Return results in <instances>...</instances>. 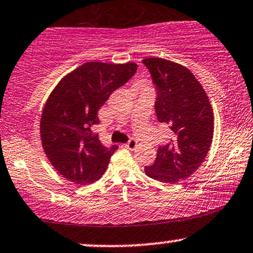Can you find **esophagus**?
Wrapping results in <instances>:
<instances>
[{
	"label": "esophagus",
	"mask_w": 253,
	"mask_h": 253,
	"mask_svg": "<svg viewBox=\"0 0 253 253\" xmlns=\"http://www.w3.org/2000/svg\"><path fill=\"white\" fill-rule=\"evenodd\" d=\"M125 146H126L127 148H128V149H134V148H135V147L137 146V142H136V140H134V139H130L129 141L127 142L126 145H125Z\"/></svg>",
	"instance_id": "34e87169"
}]
</instances>
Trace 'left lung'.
Returning <instances> with one entry per match:
<instances>
[{"label":"left lung","mask_w":253,"mask_h":253,"mask_svg":"<svg viewBox=\"0 0 253 253\" xmlns=\"http://www.w3.org/2000/svg\"><path fill=\"white\" fill-rule=\"evenodd\" d=\"M156 88L159 123L168 125L171 137L159 146L147 176L175 183L191 176L202 165L213 135V112L203 86L185 66L164 58L142 60Z\"/></svg>","instance_id":"left-lung-1"}]
</instances>
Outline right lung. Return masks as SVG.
Returning <instances> with one entry per match:
<instances>
[{
	"label": "right lung",
	"instance_id": "obj_1",
	"mask_svg": "<svg viewBox=\"0 0 253 253\" xmlns=\"http://www.w3.org/2000/svg\"><path fill=\"white\" fill-rule=\"evenodd\" d=\"M136 70L135 63L88 62L64 77L51 92L41 118L42 146L64 178L84 185L103 176L118 146L105 147L92 132L99 124L98 111Z\"/></svg>",
	"mask_w": 253,
	"mask_h": 253
}]
</instances>
